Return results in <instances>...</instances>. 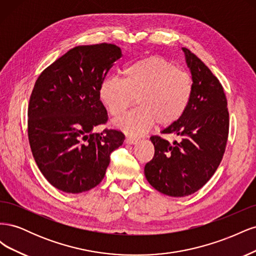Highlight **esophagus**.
Instances as JSON below:
<instances>
[{"label": "esophagus", "mask_w": 256, "mask_h": 256, "mask_svg": "<svg viewBox=\"0 0 256 256\" xmlns=\"http://www.w3.org/2000/svg\"><path fill=\"white\" fill-rule=\"evenodd\" d=\"M138 141V138H134V136H127L126 140H125V142L127 144H136Z\"/></svg>", "instance_id": "1"}]
</instances>
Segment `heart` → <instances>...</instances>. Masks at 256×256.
<instances>
[{"instance_id":"1","label":"heart","mask_w":256,"mask_h":256,"mask_svg":"<svg viewBox=\"0 0 256 256\" xmlns=\"http://www.w3.org/2000/svg\"><path fill=\"white\" fill-rule=\"evenodd\" d=\"M122 76L100 82L98 97L114 118L125 112L136 97L138 106L113 122L126 134H143L156 122L171 125L188 109L193 94L191 76L168 60L159 56L138 60L124 67Z\"/></svg>"}]
</instances>
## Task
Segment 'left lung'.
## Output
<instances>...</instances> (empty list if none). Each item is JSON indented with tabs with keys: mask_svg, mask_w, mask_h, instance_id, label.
<instances>
[{
	"mask_svg": "<svg viewBox=\"0 0 256 256\" xmlns=\"http://www.w3.org/2000/svg\"><path fill=\"white\" fill-rule=\"evenodd\" d=\"M190 69L193 94L188 109L164 134L182 136L173 145L158 136L150 140L154 158L147 162V182L168 196L182 198L200 190L218 168L228 136V102L219 80L196 54L182 48Z\"/></svg>",
	"mask_w": 256,
	"mask_h": 256,
	"instance_id": "obj_1",
	"label": "left lung"
}]
</instances>
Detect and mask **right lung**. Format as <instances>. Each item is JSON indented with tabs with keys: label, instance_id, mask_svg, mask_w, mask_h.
<instances>
[{
	"label": "right lung",
	"instance_id": "obj_1",
	"mask_svg": "<svg viewBox=\"0 0 256 256\" xmlns=\"http://www.w3.org/2000/svg\"><path fill=\"white\" fill-rule=\"evenodd\" d=\"M122 56L112 44L78 46L35 82L28 110V141L40 172L60 191L81 193L96 187L110 154L125 140L114 129L92 134L108 120L99 84Z\"/></svg>",
	"mask_w": 256,
	"mask_h": 256
}]
</instances>
